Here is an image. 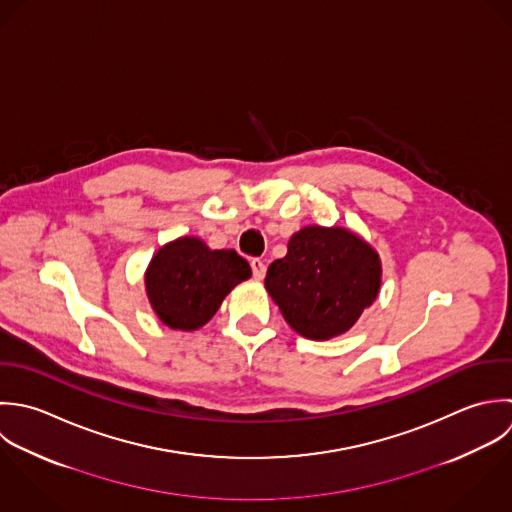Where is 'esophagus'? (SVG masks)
Returning <instances> with one entry per match:
<instances>
[{
    "label": "esophagus",
    "instance_id": "1",
    "mask_svg": "<svg viewBox=\"0 0 512 512\" xmlns=\"http://www.w3.org/2000/svg\"><path fill=\"white\" fill-rule=\"evenodd\" d=\"M250 266H252V274H254V278H256V280H262V278H264V274H266V264H264V260H260V258H252V260H250Z\"/></svg>",
    "mask_w": 512,
    "mask_h": 512
}]
</instances>
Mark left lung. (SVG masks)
<instances>
[{"label": "left lung", "mask_w": 512, "mask_h": 512, "mask_svg": "<svg viewBox=\"0 0 512 512\" xmlns=\"http://www.w3.org/2000/svg\"><path fill=\"white\" fill-rule=\"evenodd\" d=\"M266 290L284 320L308 340H330L347 332L373 304L381 284L379 256L345 228L308 226L274 260Z\"/></svg>", "instance_id": "left-lung-1"}]
</instances>
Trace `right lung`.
Returning <instances> with one entry per match:
<instances>
[{
	"mask_svg": "<svg viewBox=\"0 0 512 512\" xmlns=\"http://www.w3.org/2000/svg\"><path fill=\"white\" fill-rule=\"evenodd\" d=\"M236 250H210L198 238H178L161 248L147 270V294L172 330H196L220 308L224 296L250 278Z\"/></svg>",
	"mask_w": 512,
	"mask_h": 512,
	"instance_id": "obj_1",
	"label": "right lung"
}]
</instances>
